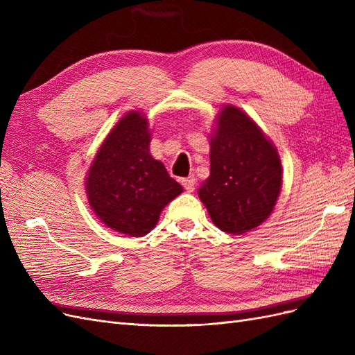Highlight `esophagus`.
I'll return each instance as SVG.
<instances>
[{"label":"esophagus","instance_id":"esophagus-1","mask_svg":"<svg viewBox=\"0 0 355 355\" xmlns=\"http://www.w3.org/2000/svg\"><path fill=\"white\" fill-rule=\"evenodd\" d=\"M196 184L197 180L194 176H188L185 179H182V185H184V188L188 191V192H192L196 189Z\"/></svg>","mask_w":355,"mask_h":355}]
</instances>
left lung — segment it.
Listing matches in <instances>:
<instances>
[{"label":"left lung","instance_id":"left-lung-1","mask_svg":"<svg viewBox=\"0 0 355 355\" xmlns=\"http://www.w3.org/2000/svg\"><path fill=\"white\" fill-rule=\"evenodd\" d=\"M282 188L277 149L250 116L223 106L210 139V176L198 197L213 223L228 234H244L270 216Z\"/></svg>","mask_w":355,"mask_h":355}]
</instances>
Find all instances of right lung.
I'll return each mask as SVG.
<instances>
[{
	"instance_id": "obj_1",
	"label": "right lung",
	"mask_w": 355,
	"mask_h": 355,
	"mask_svg": "<svg viewBox=\"0 0 355 355\" xmlns=\"http://www.w3.org/2000/svg\"><path fill=\"white\" fill-rule=\"evenodd\" d=\"M151 133L141 112H128L105 139L90 167L87 197L93 211L120 234L142 237L184 188L149 154Z\"/></svg>"
}]
</instances>
